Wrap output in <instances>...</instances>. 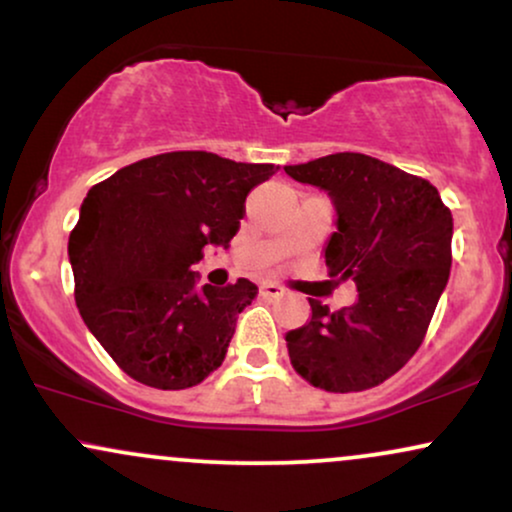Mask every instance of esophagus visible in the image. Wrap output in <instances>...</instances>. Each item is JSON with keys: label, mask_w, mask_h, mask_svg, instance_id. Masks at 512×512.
I'll use <instances>...</instances> for the list:
<instances>
[{"label": "esophagus", "mask_w": 512, "mask_h": 512, "mask_svg": "<svg viewBox=\"0 0 512 512\" xmlns=\"http://www.w3.org/2000/svg\"><path fill=\"white\" fill-rule=\"evenodd\" d=\"M260 293L264 295V297H281L283 295V288L278 286V283H262L260 286Z\"/></svg>", "instance_id": "34e87169"}]
</instances>
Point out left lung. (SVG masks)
<instances>
[{"mask_svg": "<svg viewBox=\"0 0 512 512\" xmlns=\"http://www.w3.org/2000/svg\"><path fill=\"white\" fill-rule=\"evenodd\" d=\"M283 170L328 193L335 231L323 260L359 293L338 312L309 297L312 319L286 333L290 364L326 392L385 383L416 354L449 281L454 217L428 179L364 153Z\"/></svg>", "mask_w": 512, "mask_h": 512, "instance_id": "8db88e82", "label": "left lung"}]
</instances>
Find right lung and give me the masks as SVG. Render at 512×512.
Here are the masks:
<instances>
[{"instance_id": "obj_1", "label": "right lung", "mask_w": 512, "mask_h": 512, "mask_svg": "<svg viewBox=\"0 0 512 512\" xmlns=\"http://www.w3.org/2000/svg\"><path fill=\"white\" fill-rule=\"evenodd\" d=\"M276 172L205 151L153 155L122 167L82 200L68 238L75 302L127 375L186 390L222 366L236 314L257 286H198L203 250L229 248L245 198Z\"/></svg>"}]
</instances>
